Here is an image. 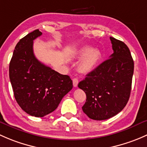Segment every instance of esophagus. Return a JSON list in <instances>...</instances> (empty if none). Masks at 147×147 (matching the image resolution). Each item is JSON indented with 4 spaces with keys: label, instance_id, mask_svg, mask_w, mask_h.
Here are the masks:
<instances>
[{
    "label": "esophagus",
    "instance_id": "1",
    "mask_svg": "<svg viewBox=\"0 0 147 147\" xmlns=\"http://www.w3.org/2000/svg\"><path fill=\"white\" fill-rule=\"evenodd\" d=\"M78 78H75L73 79V85L74 87H77V86H78Z\"/></svg>",
    "mask_w": 147,
    "mask_h": 147
}]
</instances>
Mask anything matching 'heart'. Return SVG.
<instances>
[{
	"label": "heart",
	"instance_id": "1",
	"mask_svg": "<svg viewBox=\"0 0 147 147\" xmlns=\"http://www.w3.org/2000/svg\"><path fill=\"white\" fill-rule=\"evenodd\" d=\"M78 55L82 58L78 64V70L82 74H88L94 70L102 57L101 52L98 49H92L89 47L81 48Z\"/></svg>",
	"mask_w": 147,
	"mask_h": 147
}]
</instances>
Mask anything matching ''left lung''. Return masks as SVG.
I'll use <instances>...</instances> for the list:
<instances>
[{
  "label": "left lung",
  "mask_w": 147,
  "mask_h": 147,
  "mask_svg": "<svg viewBox=\"0 0 147 147\" xmlns=\"http://www.w3.org/2000/svg\"><path fill=\"white\" fill-rule=\"evenodd\" d=\"M113 54L91 72L78 86L86 93L82 107L89 118L104 120L118 114L129 100L134 61L128 47L110 37Z\"/></svg>",
  "instance_id": "left-lung-1"
}]
</instances>
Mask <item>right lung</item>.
Listing matches in <instances>:
<instances>
[{
	"instance_id": "1",
	"label": "right lung",
	"mask_w": 147,
	"mask_h": 147,
	"mask_svg": "<svg viewBox=\"0 0 147 147\" xmlns=\"http://www.w3.org/2000/svg\"><path fill=\"white\" fill-rule=\"evenodd\" d=\"M34 30L18 42L9 66V76L14 96L28 114L42 117L58 107L73 88L67 75H62L41 63L33 51V41L42 35Z\"/></svg>"
}]
</instances>
